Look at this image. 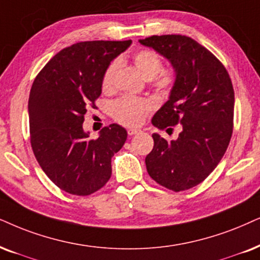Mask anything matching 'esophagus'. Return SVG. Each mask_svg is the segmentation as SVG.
I'll return each instance as SVG.
<instances>
[{"label": "esophagus", "instance_id": "obj_1", "mask_svg": "<svg viewBox=\"0 0 260 260\" xmlns=\"http://www.w3.org/2000/svg\"><path fill=\"white\" fill-rule=\"evenodd\" d=\"M127 132H128V136L132 137V136H136V134L139 133L140 129H137V128H128Z\"/></svg>", "mask_w": 260, "mask_h": 260}]
</instances>
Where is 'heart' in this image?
<instances>
[{
	"instance_id": "1",
	"label": "heart",
	"mask_w": 260,
	"mask_h": 260,
	"mask_svg": "<svg viewBox=\"0 0 260 260\" xmlns=\"http://www.w3.org/2000/svg\"><path fill=\"white\" fill-rule=\"evenodd\" d=\"M137 70L147 79L153 78V85L160 92H168L174 85V75L169 71H162V58L156 51L143 49L133 56ZM119 68V61L115 60L104 72L102 86L104 90H111L115 83V75ZM154 108L153 102L147 98L123 96L111 104V115L117 122L124 126H137L143 122L146 114Z\"/></svg>"
}]
</instances>
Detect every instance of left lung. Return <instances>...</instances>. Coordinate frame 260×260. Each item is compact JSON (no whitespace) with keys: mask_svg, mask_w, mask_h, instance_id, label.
Listing matches in <instances>:
<instances>
[{"mask_svg":"<svg viewBox=\"0 0 260 260\" xmlns=\"http://www.w3.org/2000/svg\"><path fill=\"white\" fill-rule=\"evenodd\" d=\"M139 42L175 71L169 100L153 115L152 124L167 132L181 124L175 140L152 134L147 173L174 192L189 189L213 172L231 141L235 101L231 77L212 52L186 36H151Z\"/></svg>","mask_w":260,"mask_h":260,"instance_id":"obj_1","label":"left lung"}]
</instances>
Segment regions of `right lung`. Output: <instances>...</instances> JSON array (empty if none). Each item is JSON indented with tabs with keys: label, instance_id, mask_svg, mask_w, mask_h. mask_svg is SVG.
<instances>
[{
	"label": "right lung",
	"instance_id": "obj_1",
	"mask_svg": "<svg viewBox=\"0 0 260 260\" xmlns=\"http://www.w3.org/2000/svg\"><path fill=\"white\" fill-rule=\"evenodd\" d=\"M132 41L80 42L62 49L43 67L28 98L29 138L36 159L64 192L90 196L111 176V158L127 139L113 123L97 139L84 132L88 106L102 93L104 72Z\"/></svg>",
	"mask_w": 260,
	"mask_h": 260
}]
</instances>
